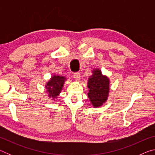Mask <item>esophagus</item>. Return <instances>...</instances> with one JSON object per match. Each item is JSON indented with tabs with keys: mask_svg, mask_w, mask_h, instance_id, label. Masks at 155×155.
<instances>
[{
	"mask_svg": "<svg viewBox=\"0 0 155 155\" xmlns=\"http://www.w3.org/2000/svg\"><path fill=\"white\" fill-rule=\"evenodd\" d=\"M73 77L75 78V80L77 81H79L81 79V74L79 73H75L74 76H73Z\"/></svg>",
	"mask_w": 155,
	"mask_h": 155,
	"instance_id": "1",
	"label": "esophagus"
}]
</instances>
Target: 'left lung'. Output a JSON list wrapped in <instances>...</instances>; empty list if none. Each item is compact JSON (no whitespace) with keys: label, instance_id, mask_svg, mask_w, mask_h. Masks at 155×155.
Segmentation results:
<instances>
[{"label":"left lung","instance_id":"8db88e82","mask_svg":"<svg viewBox=\"0 0 155 155\" xmlns=\"http://www.w3.org/2000/svg\"><path fill=\"white\" fill-rule=\"evenodd\" d=\"M91 73L87 81V96L94 108H98L108 99L110 80L98 68L94 69Z\"/></svg>","mask_w":155,"mask_h":155}]
</instances>
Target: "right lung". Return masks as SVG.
<instances>
[{"label": "right lung", "instance_id": "right-lung-1", "mask_svg": "<svg viewBox=\"0 0 155 155\" xmlns=\"http://www.w3.org/2000/svg\"><path fill=\"white\" fill-rule=\"evenodd\" d=\"M65 81H66V78L64 76L55 74L52 76L45 85L46 92L48 93L49 98H51L52 101H54L57 96H59L64 87Z\"/></svg>", "mask_w": 155, "mask_h": 155}]
</instances>
